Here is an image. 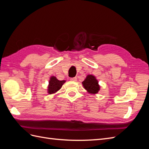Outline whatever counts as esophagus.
Segmentation results:
<instances>
[{
    "mask_svg": "<svg viewBox=\"0 0 149 149\" xmlns=\"http://www.w3.org/2000/svg\"><path fill=\"white\" fill-rule=\"evenodd\" d=\"M70 80L72 81H76V80H77V78H76V77L71 78H70Z\"/></svg>",
    "mask_w": 149,
    "mask_h": 149,
    "instance_id": "obj_1",
    "label": "esophagus"
}]
</instances>
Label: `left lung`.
<instances>
[{"label":"left lung","mask_w":149,"mask_h":149,"mask_svg":"<svg viewBox=\"0 0 149 149\" xmlns=\"http://www.w3.org/2000/svg\"><path fill=\"white\" fill-rule=\"evenodd\" d=\"M83 86L89 94H96L100 90V86L98 80L93 74H88L82 82Z\"/></svg>","instance_id":"1"}]
</instances>
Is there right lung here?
I'll use <instances>...</instances> for the list:
<instances>
[{"label":"right lung","instance_id":"right-lung-1","mask_svg":"<svg viewBox=\"0 0 149 149\" xmlns=\"http://www.w3.org/2000/svg\"><path fill=\"white\" fill-rule=\"evenodd\" d=\"M66 82L65 80L60 81L58 80L56 77L54 76H52L49 78V83L48 85L47 92L49 94H52L56 93L58 91L61 89L63 84Z\"/></svg>","mask_w":149,"mask_h":149}]
</instances>
